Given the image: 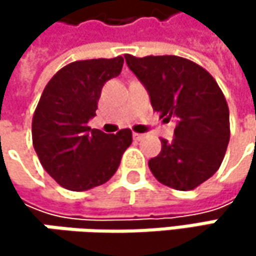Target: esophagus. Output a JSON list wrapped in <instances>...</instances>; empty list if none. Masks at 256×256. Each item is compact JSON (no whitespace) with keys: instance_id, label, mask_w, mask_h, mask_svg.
<instances>
[{"instance_id":"1","label":"esophagus","mask_w":256,"mask_h":256,"mask_svg":"<svg viewBox=\"0 0 256 256\" xmlns=\"http://www.w3.org/2000/svg\"><path fill=\"white\" fill-rule=\"evenodd\" d=\"M144 136H145V134H142V133H136V132L133 133V139H134V140H140V139H144Z\"/></svg>"}]
</instances>
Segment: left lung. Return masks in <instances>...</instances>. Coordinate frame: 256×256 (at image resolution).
I'll return each mask as SVG.
<instances>
[{"label": "left lung", "instance_id": "1", "mask_svg": "<svg viewBox=\"0 0 256 256\" xmlns=\"http://www.w3.org/2000/svg\"><path fill=\"white\" fill-rule=\"evenodd\" d=\"M146 87L160 118H176L175 138L148 162L158 182L190 191L221 166L230 140V111L218 82L198 64L179 56L124 54Z\"/></svg>", "mask_w": 256, "mask_h": 256}]
</instances>
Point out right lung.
Listing matches in <instances>:
<instances>
[{"label":"right lung","instance_id":"obj_1","mask_svg":"<svg viewBox=\"0 0 256 256\" xmlns=\"http://www.w3.org/2000/svg\"><path fill=\"white\" fill-rule=\"evenodd\" d=\"M124 59H87L60 68L44 87L32 117L40 163L59 185L86 191L110 180L132 144V130L90 128L104 84L120 76Z\"/></svg>","mask_w":256,"mask_h":256}]
</instances>
